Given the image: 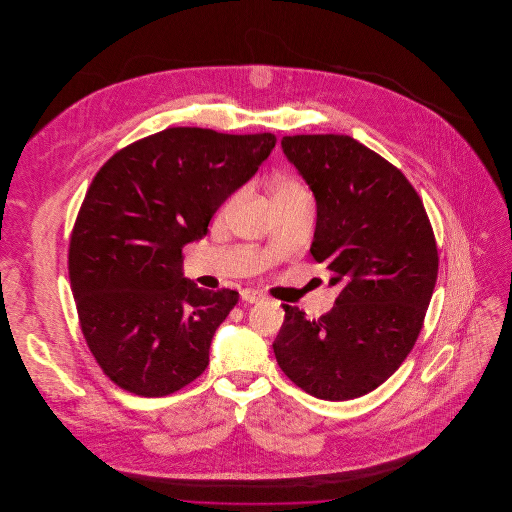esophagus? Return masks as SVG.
Here are the masks:
<instances>
[{
  "instance_id": "esophagus-1",
  "label": "esophagus",
  "mask_w": 512,
  "mask_h": 512,
  "mask_svg": "<svg viewBox=\"0 0 512 512\" xmlns=\"http://www.w3.org/2000/svg\"><path fill=\"white\" fill-rule=\"evenodd\" d=\"M242 299H244L245 303H259L265 297H263V293L255 292L251 288H245V290H242Z\"/></svg>"
}]
</instances>
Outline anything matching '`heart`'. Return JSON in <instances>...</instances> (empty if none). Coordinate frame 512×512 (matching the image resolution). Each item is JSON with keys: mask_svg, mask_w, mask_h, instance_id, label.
<instances>
[{"mask_svg": "<svg viewBox=\"0 0 512 512\" xmlns=\"http://www.w3.org/2000/svg\"><path fill=\"white\" fill-rule=\"evenodd\" d=\"M309 197V192L293 178H276L270 184V199L272 205L276 203H288V201H295V199H303ZM234 201V197L228 201V205Z\"/></svg>", "mask_w": 512, "mask_h": 512, "instance_id": "1", "label": "heart"}]
</instances>
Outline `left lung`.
Masks as SVG:
<instances>
[{
	"instance_id": "obj_1",
	"label": "left lung",
	"mask_w": 512,
	"mask_h": 512,
	"mask_svg": "<svg viewBox=\"0 0 512 512\" xmlns=\"http://www.w3.org/2000/svg\"><path fill=\"white\" fill-rule=\"evenodd\" d=\"M282 149L317 199L311 255L341 292L318 320L282 305L274 355L301 390L355 399L390 378L422 330L438 280L434 230L405 174L351 136H284Z\"/></svg>"
}]
</instances>
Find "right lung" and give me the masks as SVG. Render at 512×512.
I'll list each match as a JSON object with an SVG mask.
<instances>
[{
	"mask_svg": "<svg viewBox=\"0 0 512 512\" xmlns=\"http://www.w3.org/2000/svg\"><path fill=\"white\" fill-rule=\"evenodd\" d=\"M276 136L176 126L117 151L94 176L69 245L82 334L122 390L163 397L209 365L211 340L238 303L182 272V247L259 171Z\"/></svg>",
	"mask_w": 512,
	"mask_h": 512,
	"instance_id": "right-lung-1",
	"label": "right lung"
}]
</instances>
